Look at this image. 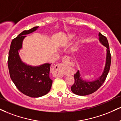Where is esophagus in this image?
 I'll use <instances>...</instances> for the list:
<instances>
[{"instance_id": "34e87169", "label": "esophagus", "mask_w": 121, "mask_h": 121, "mask_svg": "<svg viewBox=\"0 0 121 121\" xmlns=\"http://www.w3.org/2000/svg\"><path fill=\"white\" fill-rule=\"evenodd\" d=\"M70 59V57L68 56H65L62 58V61L63 63L67 64L69 62ZM63 64L61 63L57 64H56L53 68V72H55V73L56 74V76L60 77V78H61L63 77L64 75V72H63Z\"/></svg>"}]
</instances>
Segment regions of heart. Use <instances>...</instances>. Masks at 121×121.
<instances>
[{
	"label": "heart",
	"mask_w": 121,
	"mask_h": 121,
	"mask_svg": "<svg viewBox=\"0 0 121 121\" xmlns=\"http://www.w3.org/2000/svg\"><path fill=\"white\" fill-rule=\"evenodd\" d=\"M75 36H76V34H75V33H69V34H67V35L66 36V40H68V41L72 40L75 37ZM77 46H78V43H76V45H75V49L77 48Z\"/></svg>",
	"instance_id": "b5f03b06"
}]
</instances>
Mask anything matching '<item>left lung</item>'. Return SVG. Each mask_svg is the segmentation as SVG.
Listing matches in <instances>:
<instances>
[{"label":"left lung","mask_w":121,"mask_h":121,"mask_svg":"<svg viewBox=\"0 0 121 121\" xmlns=\"http://www.w3.org/2000/svg\"><path fill=\"white\" fill-rule=\"evenodd\" d=\"M99 40L101 44L107 48V56L106 62L104 70L101 75L96 79L93 81H88L83 79L81 76L79 70L74 75V83L71 87V90L74 94L80 96H86L92 94L97 91L101 87L105 81L108 74L109 71L110 63H111V55H110L109 46L107 38L101 33H99Z\"/></svg>","instance_id":"8db88e82"}]
</instances>
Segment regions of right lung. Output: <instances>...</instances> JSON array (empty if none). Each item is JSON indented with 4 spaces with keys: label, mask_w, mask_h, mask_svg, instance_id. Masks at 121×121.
Instances as JSON below:
<instances>
[{
    "label": "right lung",
    "mask_w": 121,
    "mask_h": 121,
    "mask_svg": "<svg viewBox=\"0 0 121 121\" xmlns=\"http://www.w3.org/2000/svg\"><path fill=\"white\" fill-rule=\"evenodd\" d=\"M35 26L20 33L11 42L8 59V66L12 81L20 91L28 96L39 97L49 92L52 80L49 77L51 64L45 63L39 66L27 65L21 60L18 52L22 48L26 35L37 30Z\"/></svg>",
    "instance_id": "right-lung-1"
}]
</instances>
